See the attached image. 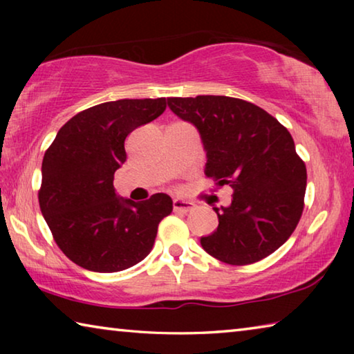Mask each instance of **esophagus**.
I'll return each instance as SVG.
<instances>
[{
    "mask_svg": "<svg viewBox=\"0 0 354 354\" xmlns=\"http://www.w3.org/2000/svg\"><path fill=\"white\" fill-rule=\"evenodd\" d=\"M173 209H175V212L187 214L189 211L194 209V203L184 201V200H175V201H173Z\"/></svg>",
    "mask_w": 354,
    "mask_h": 354,
    "instance_id": "obj_1",
    "label": "esophagus"
}]
</instances>
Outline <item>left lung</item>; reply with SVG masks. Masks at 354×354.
Wrapping results in <instances>:
<instances>
[{
  "label": "left lung",
  "mask_w": 354,
  "mask_h": 354,
  "mask_svg": "<svg viewBox=\"0 0 354 354\" xmlns=\"http://www.w3.org/2000/svg\"><path fill=\"white\" fill-rule=\"evenodd\" d=\"M169 107L198 129L206 176L232 189L231 205L214 207L218 227L201 247L231 266L277 251L295 231L306 192V165L289 131L259 106L221 95L169 98Z\"/></svg>",
  "instance_id": "left-lung-1"
}]
</instances>
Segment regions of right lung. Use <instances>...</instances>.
<instances>
[{
	"label": "right lung",
	"mask_w": 354,
	"mask_h": 354,
	"mask_svg": "<svg viewBox=\"0 0 354 354\" xmlns=\"http://www.w3.org/2000/svg\"><path fill=\"white\" fill-rule=\"evenodd\" d=\"M165 98L107 101L76 113L59 129L41 162L39 205L64 254L91 272L113 273L149 254L167 194L136 203L117 196L113 173L127 160L124 140L165 111Z\"/></svg>",
	"instance_id": "1"
}]
</instances>
